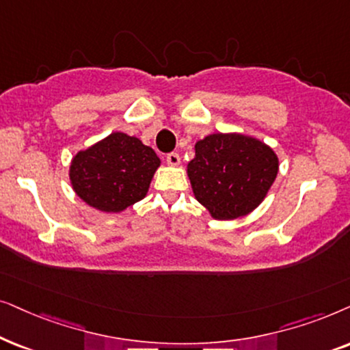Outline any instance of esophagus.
Wrapping results in <instances>:
<instances>
[{
  "mask_svg": "<svg viewBox=\"0 0 350 350\" xmlns=\"http://www.w3.org/2000/svg\"><path fill=\"white\" fill-rule=\"evenodd\" d=\"M166 163H167V165H171V166H178L179 163H180L179 153H176V152L167 153V155H166Z\"/></svg>",
  "mask_w": 350,
  "mask_h": 350,
  "instance_id": "esophagus-1",
  "label": "esophagus"
}]
</instances>
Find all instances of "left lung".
I'll list each match as a JSON object with an SVG mask.
<instances>
[{
    "mask_svg": "<svg viewBox=\"0 0 350 350\" xmlns=\"http://www.w3.org/2000/svg\"><path fill=\"white\" fill-rule=\"evenodd\" d=\"M278 158L258 139L211 134L195 144L187 174L195 198L214 219H237L253 211L277 178Z\"/></svg>",
    "mask_w": 350,
    "mask_h": 350,
    "instance_id": "obj_1",
    "label": "left lung"
}]
</instances>
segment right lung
Returning a JSON list of instances; mask_svg holds the SVG:
<instances>
[{
  "label": "right lung",
  "instance_id": "add662e5",
  "mask_svg": "<svg viewBox=\"0 0 350 350\" xmlns=\"http://www.w3.org/2000/svg\"><path fill=\"white\" fill-rule=\"evenodd\" d=\"M160 158L150 147L124 133H113L70 166L73 190L83 202L105 213H118L146 197Z\"/></svg>",
  "mask_w": 350,
  "mask_h": 350
}]
</instances>
